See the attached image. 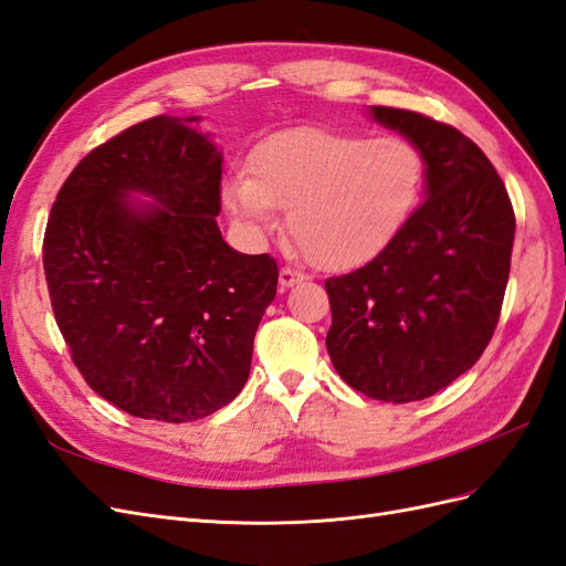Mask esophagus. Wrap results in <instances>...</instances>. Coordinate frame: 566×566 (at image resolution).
Segmentation results:
<instances>
[{"instance_id": "34e87169", "label": "esophagus", "mask_w": 566, "mask_h": 566, "mask_svg": "<svg viewBox=\"0 0 566 566\" xmlns=\"http://www.w3.org/2000/svg\"><path fill=\"white\" fill-rule=\"evenodd\" d=\"M300 281H304L302 273L293 271L290 266H283V269H281V273H279V285H281V290L293 287V285H295V283H300Z\"/></svg>"}]
</instances>
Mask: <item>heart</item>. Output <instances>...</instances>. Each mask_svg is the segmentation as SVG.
<instances>
[{"label": "heart", "mask_w": 566, "mask_h": 566, "mask_svg": "<svg viewBox=\"0 0 566 566\" xmlns=\"http://www.w3.org/2000/svg\"><path fill=\"white\" fill-rule=\"evenodd\" d=\"M424 163L403 136L287 129L233 175L221 200L248 241H262L287 210L293 243L323 271H352L380 256L416 212Z\"/></svg>", "instance_id": "1"}]
</instances>
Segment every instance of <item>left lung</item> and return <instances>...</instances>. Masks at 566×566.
<instances>
[{"mask_svg":"<svg viewBox=\"0 0 566 566\" xmlns=\"http://www.w3.org/2000/svg\"><path fill=\"white\" fill-rule=\"evenodd\" d=\"M368 113L420 150L424 200L380 256L325 281V347L349 387L408 403L449 387L484 354L510 276L515 212L465 134L401 108Z\"/></svg>","mask_w":566,"mask_h":566,"instance_id":"obj_1","label":"left lung"}]
</instances>
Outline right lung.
<instances>
[{
    "mask_svg": "<svg viewBox=\"0 0 566 566\" xmlns=\"http://www.w3.org/2000/svg\"><path fill=\"white\" fill-rule=\"evenodd\" d=\"M196 123L158 115L94 148L44 233L49 297L77 370L144 420L191 422L231 403L276 297V262L221 238L224 158Z\"/></svg>",
    "mask_w": 566,
    "mask_h": 566,
    "instance_id": "obj_1",
    "label": "right lung"
}]
</instances>
